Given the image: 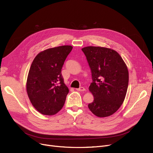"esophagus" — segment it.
I'll use <instances>...</instances> for the list:
<instances>
[{
  "label": "esophagus",
  "instance_id": "obj_1",
  "mask_svg": "<svg viewBox=\"0 0 153 153\" xmlns=\"http://www.w3.org/2000/svg\"><path fill=\"white\" fill-rule=\"evenodd\" d=\"M76 90L77 91H85V88L84 87H80V88H76Z\"/></svg>",
  "mask_w": 153,
  "mask_h": 153
}]
</instances>
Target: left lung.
I'll use <instances>...</instances> for the list:
<instances>
[{"label":"left lung","mask_w":153,"mask_h":153,"mask_svg":"<svg viewBox=\"0 0 153 153\" xmlns=\"http://www.w3.org/2000/svg\"><path fill=\"white\" fill-rule=\"evenodd\" d=\"M91 71L89 90L94 100L88 107L99 117H108L120 108L125 99L129 72L119 54L111 49L87 46L82 49Z\"/></svg>","instance_id":"left-lung-1"}]
</instances>
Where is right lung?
Here are the masks:
<instances>
[{"label": "right lung", "mask_w": 153, "mask_h": 153, "mask_svg": "<svg viewBox=\"0 0 153 153\" xmlns=\"http://www.w3.org/2000/svg\"><path fill=\"white\" fill-rule=\"evenodd\" d=\"M71 46L50 48L35 57L28 73L26 90L34 107L41 114L52 115L64 105L69 92L62 69Z\"/></svg>", "instance_id": "1"}]
</instances>
